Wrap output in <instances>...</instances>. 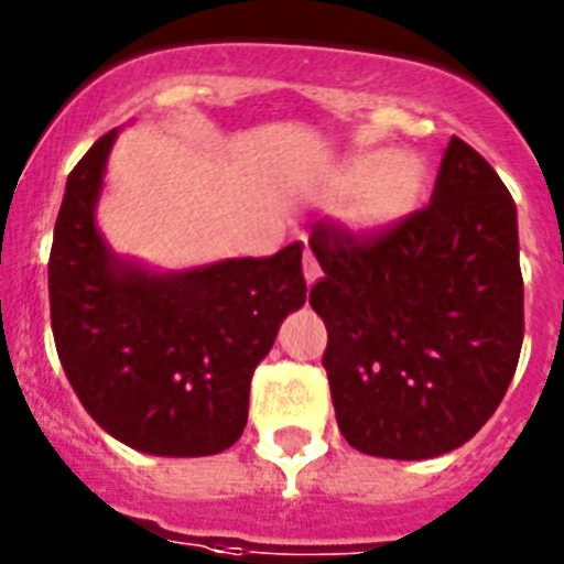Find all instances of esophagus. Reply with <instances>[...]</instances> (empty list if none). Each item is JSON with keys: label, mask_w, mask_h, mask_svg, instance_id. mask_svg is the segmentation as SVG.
Returning <instances> with one entry per match:
<instances>
[{"label": "esophagus", "mask_w": 564, "mask_h": 564, "mask_svg": "<svg viewBox=\"0 0 564 564\" xmlns=\"http://www.w3.org/2000/svg\"><path fill=\"white\" fill-rule=\"evenodd\" d=\"M302 268H304V279H307V285H313V282L322 276V265H318V260H316V254H313V251H304Z\"/></svg>", "instance_id": "esophagus-1"}]
</instances>
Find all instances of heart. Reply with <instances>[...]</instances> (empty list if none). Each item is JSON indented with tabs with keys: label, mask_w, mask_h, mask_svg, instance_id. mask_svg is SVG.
<instances>
[{
	"label": "heart",
	"mask_w": 564,
	"mask_h": 564,
	"mask_svg": "<svg viewBox=\"0 0 564 564\" xmlns=\"http://www.w3.org/2000/svg\"><path fill=\"white\" fill-rule=\"evenodd\" d=\"M346 178L349 184L364 181L352 206V218L369 229L402 218L425 189V167L413 156L386 159L380 153H366L349 164Z\"/></svg>",
	"instance_id": "obj_1"
}]
</instances>
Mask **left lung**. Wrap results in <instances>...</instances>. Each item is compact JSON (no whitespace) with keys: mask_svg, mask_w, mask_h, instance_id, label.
<instances>
[{"mask_svg":"<svg viewBox=\"0 0 564 564\" xmlns=\"http://www.w3.org/2000/svg\"><path fill=\"white\" fill-rule=\"evenodd\" d=\"M335 420L355 451L433 458L462 447L503 400L523 346L518 212L481 153L453 137L431 204L380 229L318 220Z\"/></svg>","mask_w":564,"mask_h":564,"instance_id":"8db88e82","label":"left lung"}]
</instances>
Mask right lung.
I'll return each instance as SVG.
<instances>
[{
    "label": "right lung",
    "mask_w": 564,
    "mask_h": 564,
    "mask_svg": "<svg viewBox=\"0 0 564 564\" xmlns=\"http://www.w3.org/2000/svg\"><path fill=\"white\" fill-rule=\"evenodd\" d=\"M113 137L75 164L55 220V349L77 400L113 438L153 456H215L242 436L251 375L307 296L302 242L175 276L126 265L95 226Z\"/></svg>",
    "instance_id": "obj_1"
}]
</instances>
